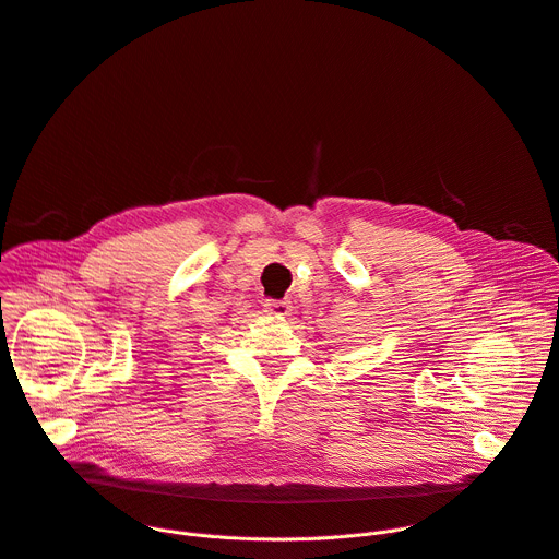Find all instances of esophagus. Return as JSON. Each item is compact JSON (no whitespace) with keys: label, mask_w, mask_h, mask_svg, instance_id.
<instances>
[{"label":"esophagus","mask_w":559,"mask_h":559,"mask_svg":"<svg viewBox=\"0 0 559 559\" xmlns=\"http://www.w3.org/2000/svg\"><path fill=\"white\" fill-rule=\"evenodd\" d=\"M264 311L275 318H286V316H290V302L288 299H266Z\"/></svg>","instance_id":"34e87169"}]
</instances>
